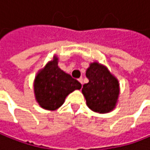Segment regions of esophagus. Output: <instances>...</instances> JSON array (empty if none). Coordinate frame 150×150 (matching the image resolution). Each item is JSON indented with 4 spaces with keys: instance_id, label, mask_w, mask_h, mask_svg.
<instances>
[{
    "instance_id": "esophagus-1",
    "label": "esophagus",
    "mask_w": 150,
    "mask_h": 150,
    "mask_svg": "<svg viewBox=\"0 0 150 150\" xmlns=\"http://www.w3.org/2000/svg\"><path fill=\"white\" fill-rule=\"evenodd\" d=\"M79 83H80L81 84H83V78H80V79H79Z\"/></svg>"
}]
</instances>
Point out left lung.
Returning a JSON list of instances; mask_svg holds the SVG:
<instances>
[{
	"label": "left lung",
	"instance_id": "8db88e82",
	"mask_svg": "<svg viewBox=\"0 0 150 150\" xmlns=\"http://www.w3.org/2000/svg\"><path fill=\"white\" fill-rule=\"evenodd\" d=\"M89 83L83 85L82 93L86 104L98 113L111 112L116 107L120 96L119 80L107 67L95 61L86 70Z\"/></svg>",
	"mask_w": 150,
	"mask_h": 150
}]
</instances>
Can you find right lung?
Returning a JSON list of instances; mask_svg holds the SVG:
<instances>
[{
  "label": "right lung",
  "instance_id": "right-lung-1",
  "mask_svg": "<svg viewBox=\"0 0 150 150\" xmlns=\"http://www.w3.org/2000/svg\"><path fill=\"white\" fill-rule=\"evenodd\" d=\"M33 86L39 106L43 109L54 111L62 106L70 93L80 90L82 84L59 68L58 57L54 55L52 60L38 71Z\"/></svg>",
  "mask_w": 150,
  "mask_h": 150
}]
</instances>
